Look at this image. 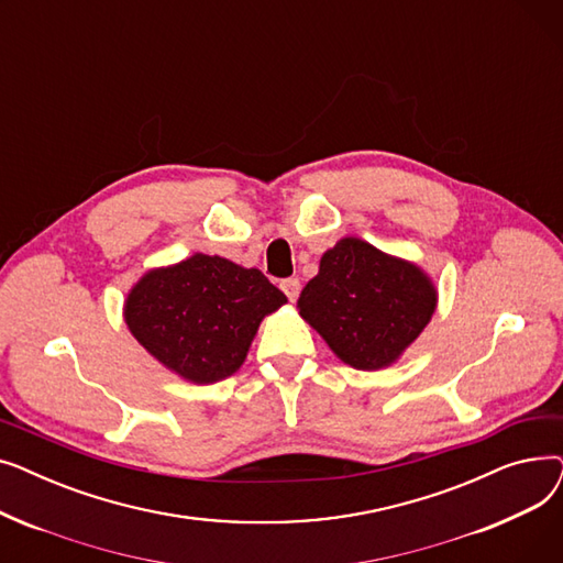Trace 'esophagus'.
I'll use <instances>...</instances> for the list:
<instances>
[{
	"label": "esophagus",
	"instance_id": "34e87169",
	"mask_svg": "<svg viewBox=\"0 0 563 563\" xmlns=\"http://www.w3.org/2000/svg\"><path fill=\"white\" fill-rule=\"evenodd\" d=\"M280 289L285 291V297H287L289 301H297L299 294H301V283H299V278H285V280L280 283Z\"/></svg>",
	"mask_w": 563,
	"mask_h": 563
}]
</instances>
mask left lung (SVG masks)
<instances>
[{
	"label": "left lung",
	"instance_id": "obj_1",
	"mask_svg": "<svg viewBox=\"0 0 563 563\" xmlns=\"http://www.w3.org/2000/svg\"><path fill=\"white\" fill-rule=\"evenodd\" d=\"M299 308L346 365L378 369L422 333L435 289L416 264L346 236L323 253Z\"/></svg>",
	"mask_w": 563,
	"mask_h": 563
}]
</instances>
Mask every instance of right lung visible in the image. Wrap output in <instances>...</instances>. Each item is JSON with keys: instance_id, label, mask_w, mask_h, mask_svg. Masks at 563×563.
Returning a JSON list of instances; mask_svg holds the SVG:
<instances>
[{"instance_id": "right-lung-1", "label": "right lung", "mask_w": 563, "mask_h": 563, "mask_svg": "<svg viewBox=\"0 0 563 563\" xmlns=\"http://www.w3.org/2000/svg\"><path fill=\"white\" fill-rule=\"evenodd\" d=\"M285 301L262 272L196 253L143 276L128 297L125 321L168 369L217 383L240 369L262 317Z\"/></svg>"}]
</instances>
